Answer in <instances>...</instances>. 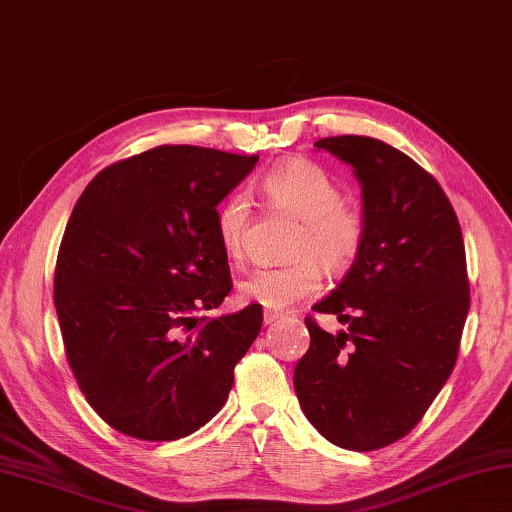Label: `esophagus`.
<instances>
[{
  "instance_id": "1",
  "label": "esophagus",
  "mask_w": 512,
  "mask_h": 512,
  "mask_svg": "<svg viewBox=\"0 0 512 512\" xmlns=\"http://www.w3.org/2000/svg\"><path fill=\"white\" fill-rule=\"evenodd\" d=\"M263 319H265V324H276V321L283 319V315H281V312H274V310H265Z\"/></svg>"
}]
</instances>
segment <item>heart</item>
Here are the masks:
<instances>
[{
  "instance_id": "1",
  "label": "heart",
  "mask_w": 512,
  "mask_h": 512,
  "mask_svg": "<svg viewBox=\"0 0 512 512\" xmlns=\"http://www.w3.org/2000/svg\"><path fill=\"white\" fill-rule=\"evenodd\" d=\"M272 209L301 220L290 245L294 263L251 272L238 283L240 297L270 310L292 308L324 288L321 267L342 276L362 254L364 215L344 202V191L324 168L308 159H288L261 179ZM215 231L224 254L245 263L254 249V213L247 195L233 193L218 206Z\"/></svg>"
}]
</instances>
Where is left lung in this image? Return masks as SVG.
<instances>
[{
	"label": "left lung",
	"mask_w": 512,
	"mask_h": 512,
	"mask_svg": "<svg viewBox=\"0 0 512 512\" xmlns=\"http://www.w3.org/2000/svg\"><path fill=\"white\" fill-rule=\"evenodd\" d=\"M315 146L353 168L366 240L312 308L348 328L333 335L306 319L294 391L321 436L371 452L407 436L454 369L470 310L463 236L443 188L405 152L357 134Z\"/></svg>",
	"instance_id": "obj_1"
}]
</instances>
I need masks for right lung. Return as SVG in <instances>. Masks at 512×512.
<instances>
[{
	"mask_svg": "<svg viewBox=\"0 0 512 512\" xmlns=\"http://www.w3.org/2000/svg\"><path fill=\"white\" fill-rule=\"evenodd\" d=\"M258 155L159 146L101 170L71 211L53 301L80 391L107 425L177 441L218 414L263 308L218 319L231 274L215 231Z\"/></svg>",
	"mask_w": 512,
	"mask_h": 512,
	"instance_id": "obj_1",
	"label": "right lung"
}]
</instances>
